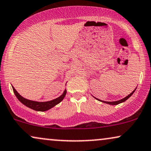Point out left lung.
<instances>
[{"instance_id":"8db88e82","label":"left lung","mask_w":151,"mask_h":151,"mask_svg":"<svg viewBox=\"0 0 151 151\" xmlns=\"http://www.w3.org/2000/svg\"><path fill=\"white\" fill-rule=\"evenodd\" d=\"M136 90V89L134 90V91H132V93H130V94H129L128 96H127L126 97H125L124 99H121V100H119V101H113V102H108V101H101V100H99V99H96V98H95L96 99V100H98V101H101V102H103V103H107V104H109V105H118V104H119V103H123V102H125L126 101L127 99H128L129 98H130L131 96H132V94H133V93L134 92V91H135Z\"/></svg>"}]
</instances>
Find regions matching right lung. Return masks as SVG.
Segmentation results:
<instances>
[{"mask_svg": "<svg viewBox=\"0 0 151 151\" xmlns=\"http://www.w3.org/2000/svg\"><path fill=\"white\" fill-rule=\"evenodd\" d=\"M12 89L14 91V93L17 99H19V101L21 102V103H23V105H25V106L29 107V108L34 109L35 111H44L48 109H51L52 107L55 106L56 105H58V103H60L62 100L64 99V98L65 97L66 93V90H64V93L60 96V97L57 98V99L52 100L50 101H46V102H37V101H30V100L26 99L25 98L21 96L19 93L17 92V90L14 89V87L12 86Z\"/></svg>", "mask_w": 151, "mask_h": 151, "instance_id": "right-lung-1", "label": "right lung"}]
</instances>
